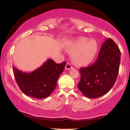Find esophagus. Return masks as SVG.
Listing matches in <instances>:
<instances>
[{"instance_id": "obj_1", "label": "esophagus", "mask_w": 130, "mask_h": 130, "mask_svg": "<svg viewBox=\"0 0 130 130\" xmlns=\"http://www.w3.org/2000/svg\"><path fill=\"white\" fill-rule=\"evenodd\" d=\"M71 68H72V65H71V63H67L65 65V69L66 70H70Z\"/></svg>"}]
</instances>
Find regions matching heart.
Returning <instances> with one entry per match:
<instances>
[{"instance_id":"1","label":"heart","mask_w":130,"mask_h":130,"mask_svg":"<svg viewBox=\"0 0 130 130\" xmlns=\"http://www.w3.org/2000/svg\"><path fill=\"white\" fill-rule=\"evenodd\" d=\"M67 51L73 53V62L77 66H85L95 59L98 50V42L95 39L79 38L68 43Z\"/></svg>"}]
</instances>
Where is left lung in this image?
Here are the masks:
<instances>
[{
	"label": "left lung",
	"instance_id": "left-lung-1",
	"mask_svg": "<svg viewBox=\"0 0 130 130\" xmlns=\"http://www.w3.org/2000/svg\"><path fill=\"white\" fill-rule=\"evenodd\" d=\"M120 55L116 43L108 38L103 43L96 62L90 67L80 68L77 87L85 96L100 97L112 88L119 74Z\"/></svg>",
	"mask_w": 130,
	"mask_h": 130
}]
</instances>
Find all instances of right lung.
<instances>
[{
  "mask_svg": "<svg viewBox=\"0 0 130 130\" xmlns=\"http://www.w3.org/2000/svg\"><path fill=\"white\" fill-rule=\"evenodd\" d=\"M65 65V62L57 64L52 59H48L40 68L29 73L14 67H13V70L16 83L25 95L42 99L50 96L54 90Z\"/></svg>",
  "mask_w": 130,
  "mask_h": 130,
  "instance_id": "1",
  "label": "right lung"
}]
</instances>
